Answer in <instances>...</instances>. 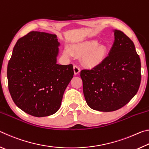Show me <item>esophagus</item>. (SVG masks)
I'll return each mask as SVG.
<instances>
[{"label":"esophagus","instance_id":"obj_1","mask_svg":"<svg viewBox=\"0 0 149 149\" xmlns=\"http://www.w3.org/2000/svg\"><path fill=\"white\" fill-rule=\"evenodd\" d=\"M74 71L75 75H77L80 72L79 67L78 66V65H74Z\"/></svg>","mask_w":149,"mask_h":149}]
</instances>
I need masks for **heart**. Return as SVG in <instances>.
I'll return each mask as SVG.
<instances>
[{"instance_id": "heart-1", "label": "heart", "mask_w": 149, "mask_h": 149, "mask_svg": "<svg viewBox=\"0 0 149 149\" xmlns=\"http://www.w3.org/2000/svg\"><path fill=\"white\" fill-rule=\"evenodd\" d=\"M72 50L77 55H84L85 64L90 65H97L105 59L107 54V47L104 45H99L95 40L85 41L75 45L72 47ZM64 53L72 55V52L68 48H65Z\"/></svg>"}]
</instances>
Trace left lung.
Instances as JSON below:
<instances>
[{
    "mask_svg": "<svg viewBox=\"0 0 149 149\" xmlns=\"http://www.w3.org/2000/svg\"><path fill=\"white\" fill-rule=\"evenodd\" d=\"M115 41L108 56L80 76L87 104L93 110L112 112L124 107L140 86L141 60L133 41L116 30Z\"/></svg>",
    "mask_w": 149,
    "mask_h": 149,
    "instance_id": "8db88e82",
    "label": "left lung"
}]
</instances>
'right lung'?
<instances>
[{
  "label": "right lung",
  "instance_id": "add662e5",
  "mask_svg": "<svg viewBox=\"0 0 149 149\" xmlns=\"http://www.w3.org/2000/svg\"><path fill=\"white\" fill-rule=\"evenodd\" d=\"M56 35L30 31L17 40L7 68L9 92L27 114L44 117L56 112L74 76L72 64H56Z\"/></svg>",
  "mask_w": 149,
  "mask_h": 149
}]
</instances>
